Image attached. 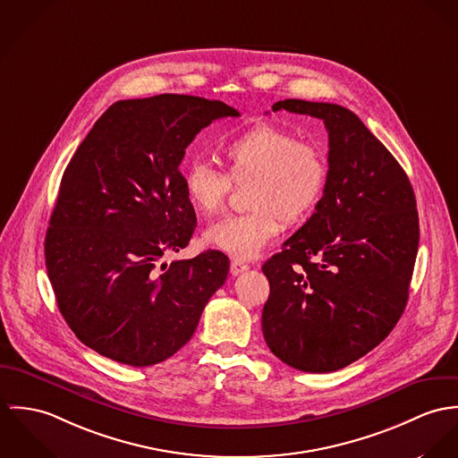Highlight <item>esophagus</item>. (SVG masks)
Wrapping results in <instances>:
<instances>
[{
	"mask_svg": "<svg viewBox=\"0 0 458 458\" xmlns=\"http://www.w3.org/2000/svg\"><path fill=\"white\" fill-rule=\"evenodd\" d=\"M230 270H232L233 276H239V274L250 270V263H248V261H242V259H232Z\"/></svg>",
	"mask_w": 458,
	"mask_h": 458,
	"instance_id": "obj_1",
	"label": "esophagus"
}]
</instances>
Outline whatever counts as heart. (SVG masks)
<instances>
[{
  "mask_svg": "<svg viewBox=\"0 0 458 458\" xmlns=\"http://www.w3.org/2000/svg\"><path fill=\"white\" fill-rule=\"evenodd\" d=\"M226 172L193 161L184 172V190L202 216L217 214L232 181L246 182L251 210L232 214L205 232L212 248L235 258H254L281 232V221L297 225L319 205L328 181L323 149L293 131L259 123L221 148Z\"/></svg>",
  "mask_w": 458,
  "mask_h": 458,
  "instance_id": "heart-1",
  "label": "heart"
}]
</instances>
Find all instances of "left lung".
<instances>
[{"mask_svg": "<svg viewBox=\"0 0 458 458\" xmlns=\"http://www.w3.org/2000/svg\"><path fill=\"white\" fill-rule=\"evenodd\" d=\"M328 131V181L314 214L261 267L270 284L261 330L270 352L304 372L339 370L374 350L409 297L420 226L412 186L352 110L283 100Z\"/></svg>", "mask_w": 458, "mask_h": 458, "instance_id": "1", "label": "left lung"}]
</instances>
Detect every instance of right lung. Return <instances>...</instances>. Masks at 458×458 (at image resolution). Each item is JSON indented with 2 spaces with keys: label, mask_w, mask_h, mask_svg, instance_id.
Here are the masks:
<instances>
[{
  "label": "right lung",
  "mask_w": 458,
  "mask_h": 458,
  "mask_svg": "<svg viewBox=\"0 0 458 458\" xmlns=\"http://www.w3.org/2000/svg\"><path fill=\"white\" fill-rule=\"evenodd\" d=\"M233 106L190 95L110 105L70 159L46 235L57 307L82 344L131 367L177 353L225 284L221 251L186 248L197 214L179 165L197 133Z\"/></svg>",
  "instance_id": "add662e5"
}]
</instances>
